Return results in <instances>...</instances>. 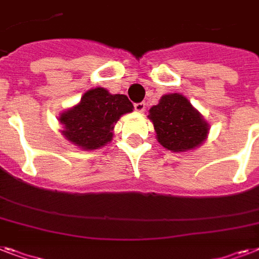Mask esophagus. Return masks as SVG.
I'll list each match as a JSON object with an SVG mask.
<instances>
[{
	"mask_svg": "<svg viewBox=\"0 0 259 259\" xmlns=\"http://www.w3.org/2000/svg\"><path fill=\"white\" fill-rule=\"evenodd\" d=\"M146 109V103L145 102H140V103H134V110L138 111V113H144Z\"/></svg>",
	"mask_w": 259,
	"mask_h": 259,
	"instance_id": "obj_1",
	"label": "esophagus"
}]
</instances>
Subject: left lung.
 Instances as JSON below:
<instances>
[{
    "mask_svg": "<svg viewBox=\"0 0 259 259\" xmlns=\"http://www.w3.org/2000/svg\"><path fill=\"white\" fill-rule=\"evenodd\" d=\"M148 118L153 123L160 145L170 152L196 149L208 137V122L179 93L162 95L157 105L150 107Z\"/></svg>",
    "mask_w": 259,
    "mask_h": 259,
    "instance_id": "8db88e82",
    "label": "left lung"
}]
</instances>
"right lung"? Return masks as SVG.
<instances>
[{"label": "right lung", "instance_id": "add662e5", "mask_svg": "<svg viewBox=\"0 0 259 259\" xmlns=\"http://www.w3.org/2000/svg\"><path fill=\"white\" fill-rule=\"evenodd\" d=\"M133 109L126 95L95 87L86 91L79 103L59 114L58 119L67 141L79 149L95 150L111 142L118 119Z\"/></svg>", "mask_w": 259, "mask_h": 259}]
</instances>
